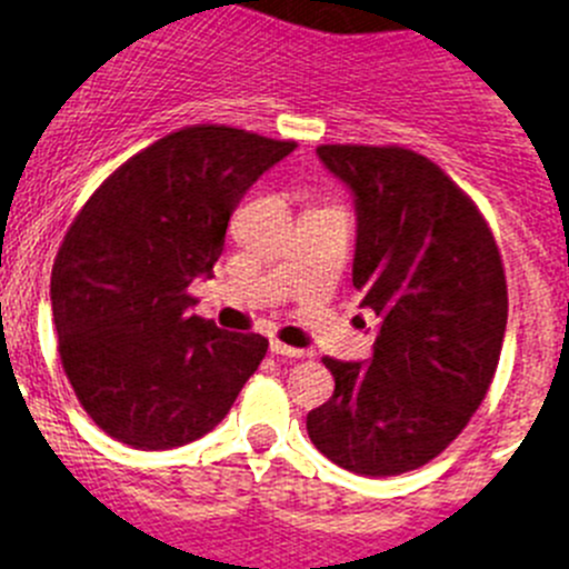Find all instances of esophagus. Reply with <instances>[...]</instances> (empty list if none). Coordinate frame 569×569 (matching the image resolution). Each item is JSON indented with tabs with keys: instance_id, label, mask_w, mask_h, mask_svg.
I'll use <instances>...</instances> for the list:
<instances>
[{
	"instance_id": "34e87169",
	"label": "esophagus",
	"mask_w": 569,
	"mask_h": 569,
	"mask_svg": "<svg viewBox=\"0 0 569 569\" xmlns=\"http://www.w3.org/2000/svg\"><path fill=\"white\" fill-rule=\"evenodd\" d=\"M269 348H272V353H278V357H286V359H306V357H309V350L291 348V345L278 342V339H272V342H269Z\"/></svg>"
}]
</instances>
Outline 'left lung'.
Here are the masks:
<instances>
[{
    "label": "left lung",
    "mask_w": 569,
    "mask_h": 569,
    "mask_svg": "<svg viewBox=\"0 0 569 569\" xmlns=\"http://www.w3.org/2000/svg\"><path fill=\"white\" fill-rule=\"evenodd\" d=\"M317 157L353 196V286L381 322L370 359H322L337 387L306 429L353 475H401L443 452L486 398L506 339V272L475 201L427 157L373 146Z\"/></svg>",
    "instance_id": "obj_1"
}]
</instances>
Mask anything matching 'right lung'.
Listing matches in <instances>:
<instances>
[{
	"label": "right lung",
	"mask_w": 569,
	"mask_h": 569,
	"mask_svg": "<svg viewBox=\"0 0 569 569\" xmlns=\"http://www.w3.org/2000/svg\"><path fill=\"white\" fill-rule=\"evenodd\" d=\"M227 126H190L117 168L69 227L50 297L58 350L83 410L134 449L210 432L267 357L260 333L193 315L243 193L295 151Z\"/></svg>",
	"instance_id": "obj_1"
}]
</instances>
